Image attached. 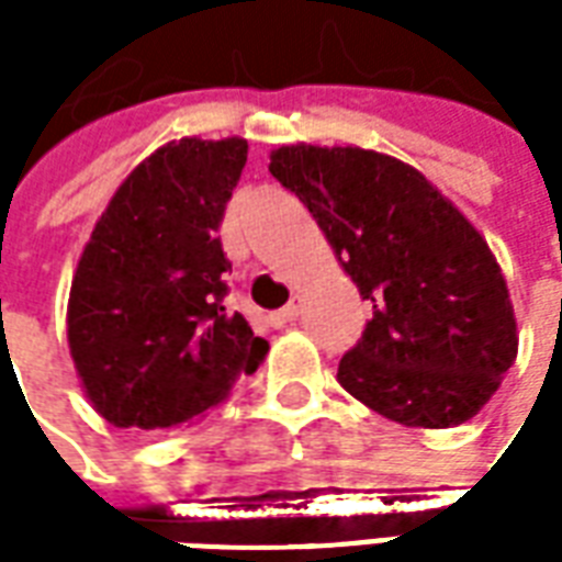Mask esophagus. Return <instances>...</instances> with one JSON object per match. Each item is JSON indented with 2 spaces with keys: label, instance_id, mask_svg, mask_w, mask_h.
Returning <instances> with one entry per match:
<instances>
[{
  "label": "esophagus",
  "instance_id": "obj_1",
  "mask_svg": "<svg viewBox=\"0 0 562 562\" xmlns=\"http://www.w3.org/2000/svg\"><path fill=\"white\" fill-rule=\"evenodd\" d=\"M301 306H304V301H301V297H292L289 304L282 306L280 313H273V316H270V322H273L277 328H285V325H292L294 318L301 316Z\"/></svg>",
  "mask_w": 562,
  "mask_h": 562
}]
</instances>
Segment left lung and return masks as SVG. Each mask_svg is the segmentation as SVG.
<instances>
[{
    "instance_id": "8db88e82",
    "label": "left lung",
    "mask_w": 562,
    "mask_h": 562,
    "mask_svg": "<svg viewBox=\"0 0 562 562\" xmlns=\"http://www.w3.org/2000/svg\"><path fill=\"white\" fill-rule=\"evenodd\" d=\"M268 168L373 304L342 355V389L406 427L479 415L518 358V322L475 225L422 171L376 149L285 144Z\"/></svg>"
}]
</instances>
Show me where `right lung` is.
Listing matches in <instances>:
<instances>
[{
  "label": "right lung",
  "instance_id": "1",
  "mask_svg": "<svg viewBox=\"0 0 562 562\" xmlns=\"http://www.w3.org/2000/svg\"><path fill=\"white\" fill-rule=\"evenodd\" d=\"M244 138H180L149 153L108 201L68 294V349L92 409L114 427L204 418L268 340L222 306L225 204Z\"/></svg>",
  "mask_w": 562,
  "mask_h": 562
}]
</instances>
